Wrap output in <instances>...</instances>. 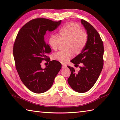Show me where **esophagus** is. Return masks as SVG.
Returning <instances> with one entry per match:
<instances>
[{"label": "esophagus", "mask_w": 120, "mask_h": 120, "mask_svg": "<svg viewBox=\"0 0 120 120\" xmlns=\"http://www.w3.org/2000/svg\"><path fill=\"white\" fill-rule=\"evenodd\" d=\"M67 66L65 64H62V68H67Z\"/></svg>", "instance_id": "1"}]
</instances>
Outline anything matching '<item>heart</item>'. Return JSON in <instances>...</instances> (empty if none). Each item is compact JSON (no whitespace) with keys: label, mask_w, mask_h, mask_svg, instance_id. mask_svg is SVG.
<instances>
[{"label":"heart","mask_w":120,"mask_h":120,"mask_svg":"<svg viewBox=\"0 0 120 120\" xmlns=\"http://www.w3.org/2000/svg\"><path fill=\"white\" fill-rule=\"evenodd\" d=\"M60 41H67L65 52H59L52 55L53 60L62 63L68 62L72 58L73 52L79 54L88 42V35L82 31L81 27L73 22H68L59 31V37L56 34L50 35L48 44L53 50L57 49Z\"/></svg>","instance_id":"1"}]
</instances>
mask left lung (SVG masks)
I'll return each instance as SVG.
<instances>
[{
    "instance_id": "1",
    "label": "left lung",
    "mask_w": 120,
    "mask_h": 120,
    "mask_svg": "<svg viewBox=\"0 0 120 120\" xmlns=\"http://www.w3.org/2000/svg\"><path fill=\"white\" fill-rule=\"evenodd\" d=\"M88 34L86 45L78 56L71 61L75 65L82 63V67L77 73L74 68L68 66L71 75L68 82L74 90L84 93L92 88L102 71L104 64V45L102 40L96 29L83 19L81 20Z\"/></svg>"
}]
</instances>
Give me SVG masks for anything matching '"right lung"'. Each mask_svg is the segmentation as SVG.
Returning <instances> with one entry per match:
<instances>
[{
  "instance_id": "1",
  "label": "right lung",
  "mask_w": 120,
  "mask_h": 120,
  "mask_svg": "<svg viewBox=\"0 0 120 120\" xmlns=\"http://www.w3.org/2000/svg\"><path fill=\"white\" fill-rule=\"evenodd\" d=\"M61 22L34 19L24 25L17 34L13 46L16 68L22 83L34 93L49 90L61 68L60 62L50 61L48 55L52 50L44 39L46 32L53 31ZM43 60L49 62L45 69L41 68Z\"/></svg>"
}]
</instances>
